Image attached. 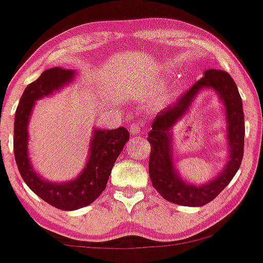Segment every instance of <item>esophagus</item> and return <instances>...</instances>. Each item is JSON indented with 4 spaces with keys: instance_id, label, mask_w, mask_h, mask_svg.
Returning a JSON list of instances; mask_svg holds the SVG:
<instances>
[{
    "instance_id": "34e87169",
    "label": "esophagus",
    "mask_w": 263,
    "mask_h": 263,
    "mask_svg": "<svg viewBox=\"0 0 263 263\" xmlns=\"http://www.w3.org/2000/svg\"><path fill=\"white\" fill-rule=\"evenodd\" d=\"M142 125L138 122H134L131 126H129V131H131V135H138L141 132Z\"/></svg>"
}]
</instances>
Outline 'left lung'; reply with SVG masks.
Here are the masks:
<instances>
[{"instance_id":"left-lung-1","label":"left lung","mask_w":263,"mask_h":263,"mask_svg":"<svg viewBox=\"0 0 263 263\" xmlns=\"http://www.w3.org/2000/svg\"><path fill=\"white\" fill-rule=\"evenodd\" d=\"M203 87H213L218 91L226 105L231 157L222 174L218 178L205 185L195 186L183 183L175 172L170 148V132L173 125L187 111L195 94ZM243 137L245 123L242 101L235 82L226 71L207 69L201 80L196 82L186 93L180 96L175 103L162 110L152 122V129L147 140L152 148L149 154V178L153 187L163 198L173 203L190 207L207 204L229 185L241 165Z\"/></svg>"}]
</instances>
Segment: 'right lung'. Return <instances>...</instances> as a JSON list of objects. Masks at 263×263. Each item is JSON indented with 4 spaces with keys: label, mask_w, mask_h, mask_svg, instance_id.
Instances as JSON below:
<instances>
[{
    "label": "right lung",
    "mask_w": 263,
    "mask_h": 263,
    "mask_svg": "<svg viewBox=\"0 0 263 263\" xmlns=\"http://www.w3.org/2000/svg\"><path fill=\"white\" fill-rule=\"evenodd\" d=\"M73 78L69 69H46L36 81L25 88L15 111L13 149L14 158L24 182L41 200L62 211H73L96 201L106 187L110 173L129 134L125 127L96 129L90 145V157L84 172L77 179L66 183L45 181L31 169L27 153V125L35 100L49 96Z\"/></svg>",
    "instance_id": "add662e5"
}]
</instances>
